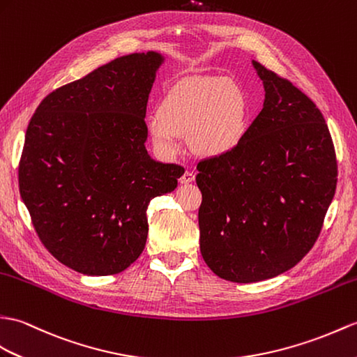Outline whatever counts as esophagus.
Wrapping results in <instances>:
<instances>
[{
	"mask_svg": "<svg viewBox=\"0 0 357 357\" xmlns=\"http://www.w3.org/2000/svg\"><path fill=\"white\" fill-rule=\"evenodd\" d=\"M193 181H195V173L193 172H188V170H185L184 175L179 178L181 184H190V182H193Z\"/></svg>",
	"mask_w": 357,
	"mask_h": 357,
	"instance_id": "obj_1",
	"label": "esophagus"
}]
</instances>
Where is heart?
<instances>
[{
	"label": "heart",
	"instance_id": "1",
	"mask_svg": "<svg viewBox=\"0 0 357 357\" xmlns=\"http://www.w3.org/2000/svg\"><path fill=\"white\" fill-rule=\"evenodd\" d=\"M248 105L234 82L218 76L188 77L161 98L149 115L147 130L161 158L173 160L182 151V135L204 158L229 153L245 137Z\"/></svg>",
	"mask_w": 357,
	"mask_h": 357
}]
</instances>
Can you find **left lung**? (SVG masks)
I'll use <instances>...</instances> for the list:
<instances>
[{
	"label": "left lung",
	"instance_id": "obj_1",
	"mask_svg": "<svg viewBox=\"0 0 357 357\" xmlns=\"http://www.w3.org/2000/svg\"><path fill=\"white\" fill-rule=\"evenodd\" d=\"M264 103L229 153L197 164L201 254L218 277L255 283L303 260L335 196L324 117L292 82L252 61Z\"/></svg>",
	"mask_w": 357,
	"mask_h": 357
}]
</instances>
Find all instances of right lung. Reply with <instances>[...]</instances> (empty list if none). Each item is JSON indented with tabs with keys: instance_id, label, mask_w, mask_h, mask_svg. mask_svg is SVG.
I'll use <instances>...</instances> for the list:
<instances>
[{
	"instance_id": "right-lung-1",
	"label": "right lung",
	"mask_w": 357,
	"mask_h": 357,
	"mask_svg": "<svg viewBox=\"0 0 357 357\" xmlns=\"http://www.w3.org/2000/svg\"><path fill=\"white\" fill-rule=\"evenodd\" d=\"M160 53H134L50 93L29 123L20 193L40 242L85 275H114L143 252L146 210L182 167L146 151V106Z\"/></svg>"
}]
</instances>
